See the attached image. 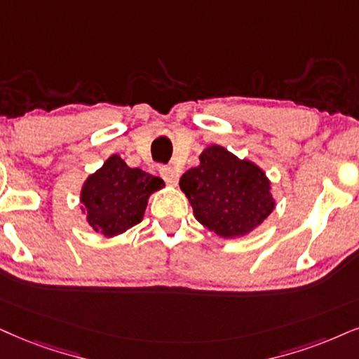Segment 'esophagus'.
<instances>
[{
  "label": "esophagus",
  "instance_id": "34e87169",
  "mask_svg": "<svg viewBox=\"0 0 359 359\" xmlns=\"http://www.w3.org/2000/svg\"><path fill=\"white\" fill-rule=\"evenodd\" d=\"M161 175H162V179H164L169 185H177V182H179V175L180 174H179V170L174 169V167H162Z\"/></svg>",
  "mask_w": 359,
  "mask_h": 359
}]
</instances>
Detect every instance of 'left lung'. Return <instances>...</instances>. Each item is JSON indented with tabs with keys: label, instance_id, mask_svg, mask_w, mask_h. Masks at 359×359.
I'll return each mask as SVG.
<instances>
[{
	"label": "left lung",
	"instance_id": "1",
	"mask_svg": "<svg viewBox=\"0 0 359 359\" xmlns=\"http://www.w3.org/2000/svg\"><path fill=\"white\" fill-rule=\"evenodd\" d=\"M201 164L180 177V190L194 217L222 238H240L258 229L275 210L265 170L212 144L198 156Z\"/></svg>",
	"mask_w": 359,
	"mask_h": 359
}]
</instances>
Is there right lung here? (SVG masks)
<instances>
[{
  "instance_id": "1",
  "label": "right lung",
  "mask_w": 359,
  "mask_h": 359,
  "mask_svg": "<svg viewBox=\"0 0 359 359\" xmlns=\"http://www.w3.org/2000/svg\"><path fill=\"white\" fill-rule=\"evenodd\" d=\"M164 187L161 177L133 169L121 156L112 154L84 180L79 194L81 210L94 232L117 237L142 222L149 197Z\"/></svg>"
}]
</instances>
